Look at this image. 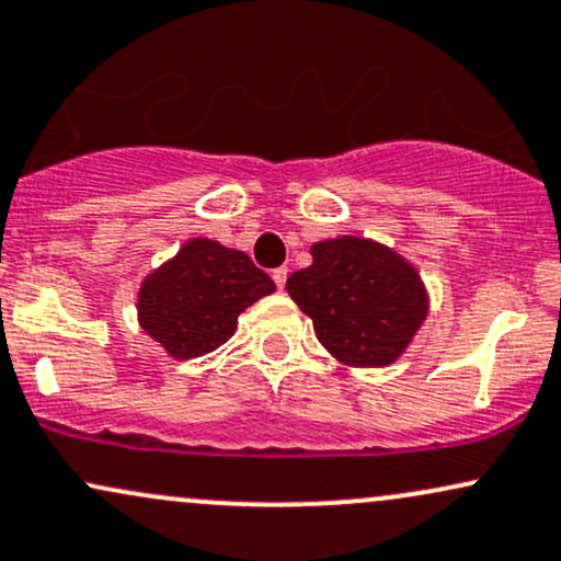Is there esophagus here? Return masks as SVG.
<instances>
[{
  "label": "esophagus",
  "mask_w": 561,
  "mask_h": 561,
  "mask_svg": "<svg viewBox=\"0 0 561 561\" xmlns=\"http://www.w3.org/2000/svg\"><path fill=\"white\" fill-rule=\"evenodd\" d=\"M287 266H279V268H274V282H276V287H279V289H285V282H287Z\"/></svg>",
  "instance_id": "34e87169"
}]
</instances>
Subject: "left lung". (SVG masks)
I'll list each match as a JSON object with an SVG mask.
<instances>
[{
	"instance_id": "left-lung-1",
	"label": "left lung",
	"mask_w": 561,
	"mask_h": 561,
	"mask_svg": "<svg viewBox=\"0 0 561 561\" xmlns=\"http://www.w3.org/2000/svg\"><path fill=\"white\" fill-rule=\"evenodd\" d=\"M313 263L287 279L316 336L350 368H383L404 355L428 316L417 268L383 242L340 234L310 245Z\"/></svg>"
}]
</instances>
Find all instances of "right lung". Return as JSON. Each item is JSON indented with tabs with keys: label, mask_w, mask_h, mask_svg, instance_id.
I'll return each instance as SVG.
<instances>
[{
	"label": "right lung",
	"mask_w": 561,
	"mask_h": 561,
	"mask_svg": "<svg viewBox=\"0 0 561 561\" xmlns=\"http://www.w3.org/2000/svg\"><path fill=\"white\" fill-rule=\"evenodd\" d=\"M274 289L272 276L255 268L242 251L193 238L146 274L135 308L140 329L167 355L191 360L225 345L242 310Z\"/></svg>",
	"instance_id": "add662e5"
}]
</instances>
